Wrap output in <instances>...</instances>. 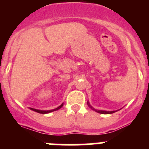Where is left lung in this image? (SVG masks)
Returning a JSON list of instances; mask_svg holds the SVG:
<instances>
[{"label":"left lung","mask_w":149,"mask_h":149,"mask_svg":"<svg viewBox=\"0 0 149 149\" xmlns=\"http://www.w3.org/2000/svg\"><path fill=\"white\" fill-rule=\"evenodd\" d=\"M87 104L88 106L90 107L92 110H93L94 111L97 112V113H101V114H111V113H115L116 111H105V110H95V108H93V107L91 106L90 104H89V101H87Z\"/></svg>","instance_id":"8db88e82"}]
</instances>
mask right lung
Instances as JSON below:
<instances>
[{
	"instance_id": "add662e5",
	"label": "right lung",
	"mask_w": 149,
	"mask_h": 149,
	"mask_svg": "<svg viewBox=\"0 0 149 149\" xmlns=\"http://www.w3.org/2000/svg\"><path fill=\"white\" fill-rule=\"evenodd\" d=\"M63 106V104H62L60 106H59L58 107H56V108L54 109V110H36V109H34V108H30V110H33V111L36 112V113H42V114H45V113H51V112H53L55 111V110H57L59 109H60Z\"/></svg>"
}]
</instances>
